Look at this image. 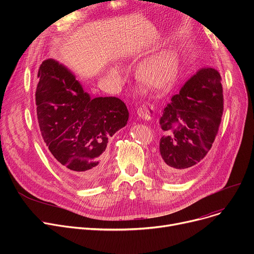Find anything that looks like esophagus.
<instances>
[{"instance_id": "esophagus-1", "label": "esophagus", "mask_w": 254, "mask_h": 254, "mask_svg": "<svg viewBox=\"0 0 254 254\" xmlns=\"http://www.w3.org/2000/svg\"><path fill=\"white\" fill-rule=\"evenodd\" d=\"M137 114H138L139 118L142 119L143 122L149 123L154 117V109H153V107H151V106L143 104L138 108Z\"/></svg>"}]
</instances>
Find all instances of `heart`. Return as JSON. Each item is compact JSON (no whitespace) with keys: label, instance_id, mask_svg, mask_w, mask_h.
<instances>
[{"label":"heart","instance_id":"obj_1","mask_svg":"<svg viewBox=\"0 0 254 254\" xmlns=\"http://www.w3.org/2000/svg\"><path fill=\"white\" fill-rule=\"evenodd\" d=\"M176 69V58L166 51L146 61L140 69L142 78L152 85H163L170 81Z\"/></svg>","mask_w":254,"mask_h":254}]
</instances>
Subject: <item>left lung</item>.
<instances>
[{"instance_id": "obj_1", "label": "left lung", "mask_w": 254, "mask_h": 254, "mask_svg": "<svg viewBox=\"0 0 254 254\" xmlns=\"http://www.w3.org/2000/svg\"><path fill=\"white\" fill-rule=\"evenodd\" d=\"M220 81L215 69L198 70L164 109L159 152L162 168L169 174L192 169L211 149L223 112Z\"/></svg>"}]
</instances>
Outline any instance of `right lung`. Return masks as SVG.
Instances as JSON below:
<instances>
[{
  "instance_id": "add662e5",
  "label": "right lung",
  "mask_w": 254,
  "mask_h": 254,
  "mask_svg": "<svg viewBox=\"0 0 254 254\" xmlns=\"http://www.w3.org/2000/svg\"><path fill=\"white\" fill-rule=\"evenodd\" d=\"M36 105L42 139L66 177L80 188L97 185L108 139L127 123L126 104L115 97L91 99L64 65L49 59L38 71Z\"/></svg>"
}]
</instances>
